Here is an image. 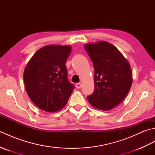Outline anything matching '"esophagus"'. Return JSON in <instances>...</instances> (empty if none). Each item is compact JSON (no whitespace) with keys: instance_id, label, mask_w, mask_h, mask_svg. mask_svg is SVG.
<instances>
[{"instance_id":"esophagus-1","label":"esophagus","mask_w":155,"mask_h":155,"mask_svg":"<svg viewBox=\"0 0 155 155\" xmlns=\"http://www.w3.org/2000/svg\"><path fill=\"white\" fill-rule=\"evenodd\" d=\"M76 87H77V88H81L82 87V84L79 83H77L76 84Z\"/></svg>"}]
</instances>
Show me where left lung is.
Wrapping results in <instances>:
<instances>
[{
  "instance_id": "obj_1",
  "label": "left lung",
  "mask_w": 155,
  "mask_h": 155,
  "mask_svg": "<svg viewBox=\"0 0 155 155\" xmlns=\"http://www.w3.org/2000/svg\"><path fill=\"white\" fill-rule=\"evenodd\" d=\"M94 66V91L87 97L90 104L109 110L126 97L132 84L130 64L118 49L106 41L84 46Z\"/></svg>"
}]
</instances>
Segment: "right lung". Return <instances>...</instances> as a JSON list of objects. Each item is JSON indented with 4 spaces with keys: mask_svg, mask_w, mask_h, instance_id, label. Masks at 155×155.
I'll list each match as a JSON object with an SVG mask.
<instances>
[{
    "mask_svg": "<svg viewBox=\"0 0 155 155\" xmlns=\"http://www.w3.org/2000/svg\"><path fill=\"white\" fill-rule=\"evenodd\" d=\"M70 46L48 45L39 49L23 74L26 91L32 103L47 112L62 109L74 89L68 80L66 61Z\"/></svg>",
    "mask_w": 155,
    "mask_h": 155,
    "instance_id": "1",
    "label": "right lung"
}]
</instances>
